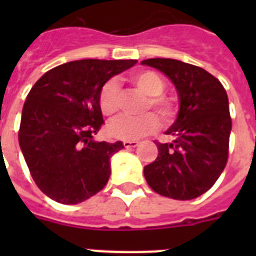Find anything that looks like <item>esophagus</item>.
<instances>
[{"instance_id": "obj_1", "label": "esophagus", "mask_w": 256, "mask_h": 256, "mask_svg": "<svg viewBox=\"0 0 256 256\" xmlns=\"http://www.w3.org/2000/svg\"><path fill=\"white\" fill-rule=\"evenodd\" d=\"M124 146L126 148H134L138 146V142L136 140H124Z\"/></svg>"}]
</instances>
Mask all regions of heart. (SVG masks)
Returning <instances> with one entry per match:
<instances>
[{"mask_svg": "<svg viewBox=\"0 0 256 256\" xmlns=\"http://www.w3.org/2000/svg\"><path fill=\"white\" fill-rule=\"evenodd\" d=\"M130 81L148 96L144 108L150 106L158 112L164 120H168L174 114V104L164 96V81L160 74L154 72H140L132 74ZM100 108L104 116H114L120 108V90L116 81H108L100 88ZM160 120L154 112H146L140 116H120L108 126V136L116 140H138L140 136L152 132L158 128Z\"/></svg>", "mask_w": 256, "mask_h": 256, "instance_id": "b5f03b06", "label": "heart"}]
</instances>
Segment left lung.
Segmentation results:
<instances>
[{"label": "left lung", "mask_w": 256, "mask_h": 256, "mask_svg": "<svg viewBox=\"0 0 256 256\" xmlns=\"http://www.w3.org/2000/svg\"><path fill=\"white\" fill-rule=\"evenodd\" d=\"M142 65L160 70L178 92V116L156 144L158 156L144 166L146 182L160 195L176 200L210 190L227 164L231 118L222 84L202 68L171 58H150Z\"/></svg>", "instance_id": "1"}]
</instances>
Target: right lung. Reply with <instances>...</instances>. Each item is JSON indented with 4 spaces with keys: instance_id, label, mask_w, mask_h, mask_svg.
<instances>
[{
    "instance_id": "add662e5",
    "label": "right lung",
    "mask_w": 256,
    "mask_h": 256,
    "mask_svg": "<svg viewBox=\"0 0 256 256\" xmlns=\"http://www.w3.org/2000/svg\"><path fill=\"white\" fill-rule=\"evenodd\" d=\"M136 60H80L46 72L26 96L20 148L40 190L62 204H77L106 186L110 158L124 144L94 140L104 124L100 88Z\"/></svg>"
}]
</instances>
